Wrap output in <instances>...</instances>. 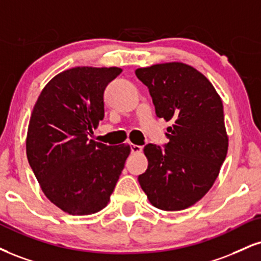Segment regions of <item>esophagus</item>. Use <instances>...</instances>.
Instances as JSON below:
<instances>
[{"label": "esophagus", "instance_id": "1", "mask_svg": "<svg viewBox=\"0 0 261 261\" xmlns=\"http://www.w3.org/2000/svg\"><path fill=\"white\" fill-rule=\"evenodd\" d=\"M131 152L141 153L142 152V146H139V144H131Z\"/></svg>", "mask_w": 261, "mask_h": 261}]
</instances>
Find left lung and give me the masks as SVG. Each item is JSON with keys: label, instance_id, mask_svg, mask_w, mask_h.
Returning <instances> with one entry per match:
<instances>
[{"label": "left lung", "instance_id": "1", "mask_svg": "<svg viewBox=\"0 0 261 261\" xmlns=\"http://www.w3.org/2000/svg\"><path fill=\"white\" fill-rule=\"evenodd\" d=\"M148 87L156 117L170 121L165 149L148 143L140 186L155 208L186 209L205 196L219 176L228 149L222 100L196 68L169 62L136 69Z\"/></svg>", "mask_w": 261, "mask_h": 261}]
</instances>
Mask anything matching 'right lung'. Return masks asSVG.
I'll return each instance as SVG.
<instances>
[{
    "label": "right lung",
    "mask_w": 261,
    "mask_h": 261,
    "mask_svg": "<svg viewBox=\"0 0 261 261\" xmlns=\"http://www.w3.org/2000/svg\"><path fill=\"white\" fill-rule=\"evenodd\" d=\"M122 69L75 67L52 77L41 91L27 134V156L41 190L70 215L106 208L130 146H107L89 134L105 118L103 92Z\"/></svg>",
    "instance_id": "add662e5"
}]
</instances>
